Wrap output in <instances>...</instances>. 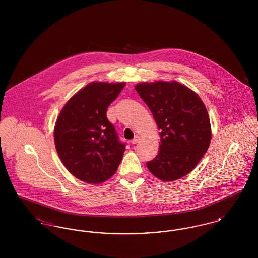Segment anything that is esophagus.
<instances>
[{
    "instance_id": "34e87169",
    "label": "esophagus",
    "mask_w": 258,
    "mask_h": 258,
    "mask_svg": "<svg viewBox=\"0 0 258 258\" xmlns=\"http://www.w3.org/2000/svg\"><path fill=\"white\" fill-rule=\"evenodd\" d=\"M139 140H140V137H139L138 135H135V138L132 140V144H136V143H138V142H139Z\"/></svg>"
}]
</instances>
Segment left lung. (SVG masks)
I'll return each instance as SVG.
<instances>
[{
  "instance_id": "8db88e82",
  "label": "left lung",
  "mask_w": 258,
  "mask_h": 258,
  "mask_svg": "<svg viewBox=\"0 0 258 258\" xmlns=\"http://www.w3.org/2000/svg\"><path fill=\"white\" fill-rule=\"evenodd\" d=\"M160 131V152L147 162L150 172L165 182L191 171L208 150V112L197 94L176 81L140 83L135 86Z\"/></svg>"
}]
</instances>
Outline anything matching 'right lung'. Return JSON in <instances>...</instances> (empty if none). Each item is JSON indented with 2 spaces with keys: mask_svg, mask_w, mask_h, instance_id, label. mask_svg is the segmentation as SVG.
<instances>
[{
  "mask_svg": "<svg viewBox=\"0 0 258 258\" xmlns=\"http://www.w3.org/2000/svg\"><path fill=\"white\" fill-rule=\"evenodd\" d=\"M124 85L93 82L67 102L57 119L54 138L59 158L83 182L102 183L121 163L125 143L106 112Z\"/></svg>",
  "mask_w": 258,
  "mask_h": 258,
  "instance_id": "right-lung-1",
  "label": "right lung"
}]
</instances>
